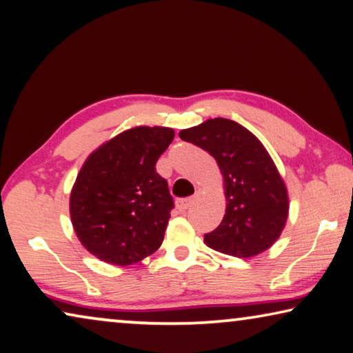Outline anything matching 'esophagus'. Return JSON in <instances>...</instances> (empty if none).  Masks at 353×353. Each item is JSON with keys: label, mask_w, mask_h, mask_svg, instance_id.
Listing matches in <instances>:
<instances>
[{"label": "esophagus", "mask_w": 353, "mask_h": 353, "mask_svg": "<svg viewBox=\"0 0 353 353\" xmlns=\"http://www.w3.org/2000/svg\"><path fill=\"white\" fill-rule=\"evenodd\" d=\"M191 203H192V197H184V199H178L176 202H175V205H176L178 211H186L189 207H191Z\"/></svg>", "instance_id": "obj_1"}]
</instances>
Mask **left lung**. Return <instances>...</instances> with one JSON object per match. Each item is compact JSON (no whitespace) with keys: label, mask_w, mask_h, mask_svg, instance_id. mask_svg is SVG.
Listing matches in <instances>:
<instances>
[{"label":"left lung","mask_w":353,"mask_h":353,"mask_svg":"<svg viewBox=\"0 0 353 353\" xmlns=\"http://www.w3.org/2000/svg\"><path fill=\"white\" fill-rule=\"evenodd\" d=\"M180 139L208 151L224 176V219L205 243L214 251L249 259L278 240L289 214V195L268 151L246 128L225 118L183 129Z\"/></svg>","instance_id":"1"}]
</instances>
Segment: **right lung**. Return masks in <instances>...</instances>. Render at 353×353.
I'll use <instances>...</instances> for the list:
<instances>
[{"mask_svg": "<svg viewBox=\"0 0 353 353\" xmlns=\"http://www.w3.org/2000/svg\"><path fill=\"white\" fill-rule=\"evenodd\" d=\"M170 128L128 129L93 151L80 169L69 208L79 240L102 262L126 267L162 245L173 199L156 172Z\"/></svg>", "mask_w": 353, "mask_h": 353, "instance_id": "obj_1", "label": "right lung"}]
</instances>
